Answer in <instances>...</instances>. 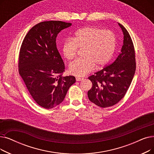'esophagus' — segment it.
<instances>
[{"label":"esophagus","mask_w":154,"mask_h":154,"mask_svg":"<svg viewBox=\"0 0 154 154\" xmlns=\"http://www.w3.org/2000/svg\"><path fill=\"white\" fill-rule=\"evenodd\" d=\"M84 79L82 78V77H76V81H82Z\"/></svg>","instance_id":"1"}]
</instances>
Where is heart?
Here are the masks:
<instances>
[{"label": "heart", "mask_w": 154, "mask_h": 154, "mask_svg": "<svg viewBox=\"0 0 154 154\" xmlns=\"http://www.w3.org/2000/svg\"><path fill=\"white\" fill-rule=\"evenodd\" d=\"M116 47V37L114 32L94 26H85L78 29L72 39L63 43V55L72 60L77 55L78 48H82L83 58L75 60L69 65L72 75L84 76L97 68L104 66L111 59Z\"/></svg>", "instance_id": "b5f03b06"}]
</instances>
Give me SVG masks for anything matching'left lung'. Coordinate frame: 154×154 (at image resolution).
<instances>
[{
	"label": "left lung",
	"mask_w": 154,
	"mask_h": 154,
	"mask_svg": "<svg viewBox=\"0 0 154 154\" xmlns=\"http://www.w3.org/2000/svg\"><path fill=\"white\" fill-rule=\"evenodd\" d=\"M123 32V45L115 61L88 78L92 83L88 95L101 108L114 106L125 96L136 70L135 48L128 32L118 23Z\"/></svg>",
	"instance_id": "left-lung-1"
}]
</instances>
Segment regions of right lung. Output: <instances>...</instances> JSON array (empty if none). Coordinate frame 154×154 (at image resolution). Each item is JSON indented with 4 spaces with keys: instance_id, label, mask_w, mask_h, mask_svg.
<instances>
[{
    "instance_id": "right-lung-1",
    "label": "right lung",
    "mask_w": 154,
    "mask_h": 154,
    "mask_svg": "<svg viewBox=\"0 0 154 154\" xmlns=\"http://www.w3.org/2000/svg\"><path fill=\"white\" fill-rule=\"evenodd\" d=\"M71 23L60 21L39 23L28 31L19 51V73L35 102L45 109L60 104L74 76L62 77L65 65L57 48L58 33Z\"/></svg>"
}]
</instances>
